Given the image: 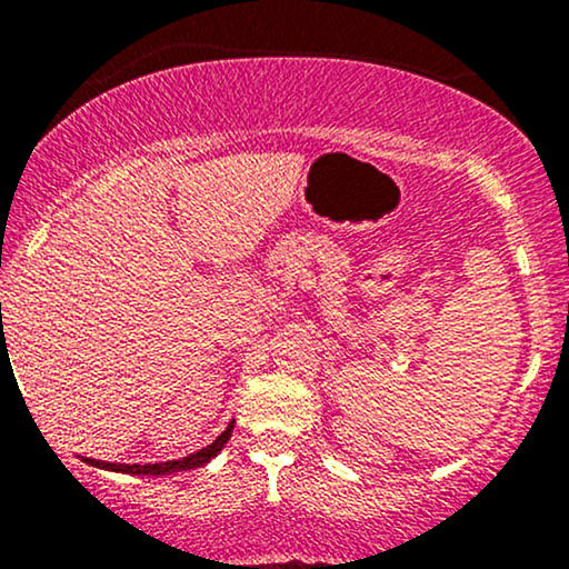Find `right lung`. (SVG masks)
Wrapping results in <instances>:
<instances>
[{
    "label": "right lung",
    "instance_id": "add662e5",
    "mask_svg": "<svg viewBox=\"0 0 569 569\" xmlns=\"http://www.w3.org/2000/svg\"><path fill=\"white\" fill-rule=\"evenodd\" d=\"M232 436V422L227 426L224 433L219 436L217 441L208 443L206 449H200V452H192L189 457H181V460H168V462H149V466H122V462H103V460H88L84 457V462H90V466L96 468H107V471H120V473H141V476H166V473H179V471H189V468H200L206 466L211 457H217L221 452V447H224L227 439Z\"/></svg>",
    "mask_w": 569,
    "mask_h": 569
}]
</instances>
